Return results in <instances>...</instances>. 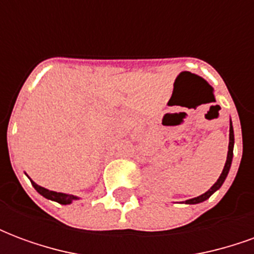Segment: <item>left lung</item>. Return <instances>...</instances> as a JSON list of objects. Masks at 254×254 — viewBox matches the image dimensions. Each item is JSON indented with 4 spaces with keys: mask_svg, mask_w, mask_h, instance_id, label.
I'll use <instances>...</instances> for the list:
<instances>
[{
    "mask_svg": "<svg viewBox=\"0 0 254 254\" xmlns=\"http://www.w3.org/2000/svg\"><path fill=\"white\" fill-rule=\"evenodd\" d=\"M233 148H234V130H233V124H231V120H230V141H229V152H227V160H226V163H224L223 171H222V174L218 178V181L213 184L212 187L209 190H207L204 194L198 197H194V198H190V200H187V204H198V202L205 201L207 198L212 196L215 191L218 190L219 188L223 185L224 180H226V177L229 174L230 167H231V162H233Z\"/></svg>",
    "mask_w": 254,
    "mask_h": 254,
    "instance_id": "1",
    "label": "left lung"
}]
</instances>
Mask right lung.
Masks as SVG:
<instances>
[{
    "instance_id": "add662e5",
    "label": "right lung",
    "mask_w": 254,
    "mask_h": 254,
    "mask_svg": "<svg viewBox=\"0 0 254 254\" xmlns=\"http://www.w3.org/2000/svg\"><path fill=\"white\" fill-rule=\"evenodd\" d=\"M31 184H32V187L35 188V190L42 194L43 197H46L49 200H53V201H57L60 204H64V205H66V204H70L73 200H77L78 197L73 196V194H66V193H58V191H53L49 190L46 188H42L39 187L38 184L31 180Z\"/></svg>"
}]
</instances>
